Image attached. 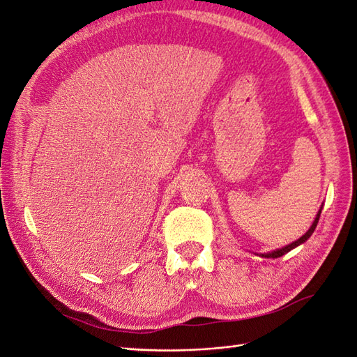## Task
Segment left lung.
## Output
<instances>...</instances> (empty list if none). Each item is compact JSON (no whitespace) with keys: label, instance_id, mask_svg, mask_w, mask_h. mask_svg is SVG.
<instances>
[{"label":"left lung","instance_id":"8db88e82","mask_svg":"<svg viewBox=\"0 0 357 357\" xmlns=\"http://www.w3.org/2000/svg\"><path fill=\"white\" fill-rule=\"evenodd\" d=\"M319 216H321V210L318 211V214H317V218H314V220H313V223H312V227L309 228V231L307 233H305L303 237H300L298 240H295V242H292L291 245H287V246H284V248H281V250H277V251H272V252H266V254H260L261 257H264V259H278V257H281V255H284V254H287L289 251H292L294 248H296L298 245H301V243H304L305 240H307L312 234H313V231H314V228H317V225H318V220H319Z\"/></svg>","mask_w":357,"mask_h":357}]
</instances>
